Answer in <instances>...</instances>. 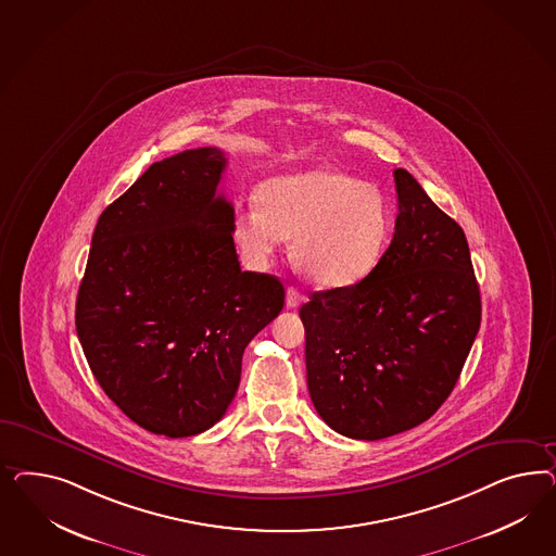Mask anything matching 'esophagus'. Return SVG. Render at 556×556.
Instances as JSON below:
<instances>
[{"mask_svg": "<svg viewBox=\"0 0 556 556\" xmlns=\"http://www.w3.org/2000/svg\"><path fill=\"white\" fill-rule=\"evenodd\" d=\"M305 298H303L302 291L298 289V287H287L286 293V302L287 307H291V309H295V307H300V303L303 302Z\"/></svg>", "mask_w": 556, "mask_h": 556, "instance_id": "1", "label": "esophagus"}]
</instances>
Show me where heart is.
Returning <instances> with one entry per match:
<instances>
[{
	"label": "heart",
	"mask_w": 556,
	"mask_h": 556,
	"mask_svg": "<svg viewBox=\"0 0 556 556\" xmlns=\"http://www.w3.org/2000/svg\"><path fill=\"white\" fill-rule=\"evenodd\" d=\"M256 202L235 218L236 244L254 267H265L291 240V254L309 281L346 287L365 279L388 244L389 203L383 191L330 167L277 175Z\"/></svg>",
	"instance_id": "b5f03b06"
}]
</instances>
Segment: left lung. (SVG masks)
<instances>
[{
    "mask_svg": "<svg viewBox=\"0 0 556 556\" xmlns=\"http://www.w3.org/2000/svg\"><path fill=\"white\" fill-rule=\"evenodd\" d=\"M395 235L354 286L312 293L300 309L307 389L342 437L381 440L437 414L481 324L463 228L395 168Z\"/></svg>",
    "mask_w": 556,
    "mask_h": 556,
    "instance_id": "left-lung-1",
    "label": "left lung"
}]
</instances>
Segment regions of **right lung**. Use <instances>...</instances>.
<instances>
[{"instance_id":"right-lung-1","label":"right lung","mask_w":556,"mask_h":556,"mask_svg":"<svg viewBox=\"0 0 556 556\" xmlns=\"http://www.w3.org/2000/svg\"><path fill=\"white\" fill-rule=\"evenodd\" d=\"M226 156L203 147L152 163L101 212L75 326L105 395L152 434L186 438L226 414L242 353L286 303L240 269Z\"/></svg>"}]
</instances>
